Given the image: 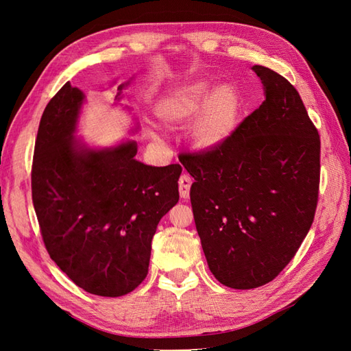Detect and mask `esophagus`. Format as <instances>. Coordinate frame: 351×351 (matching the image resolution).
Returning <instances> with one entry per match:
<instances>
[{
	"label": "esophagus",
	"mask_w": 351,
	"mask_h": 351,
	"mask_svg": "<svg viewBox=\"0 0 351 351\" xmlns=\"http://www.w3.org/2000/svg\"><path fill=\"white\" fill-rule=\"evenodd\" d=\"M193 180L190 178L187 174H183L178 180V190H180V196L183 199H189L190 196V187H192Z\"/></svg>",
	"instance_id": "obj_1"
}]
</instances>
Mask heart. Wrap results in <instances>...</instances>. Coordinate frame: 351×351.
Returning a JSON list of instances; mask_svg holds the SVG:
<instances>
[{
    "instance_id": "1",
    "label": "heart",
    "mask_w": 351,
    "mask_h": 351,
    "mask_svg": "<svg viewBox=\"0 0 351 351\" xmlns=\"http://www.w3.org/2000/svg\"><path fill=\"white\" fill-rule=\"evenodd\" d=\"M237 97L234 90L221 84L209 92L206 80L186 83L167 92L155 105V114L169 130L182 129L187 123L189 136L200 151L218 147L234 129L237 119ZM156 142L161 136L152 132Z\"/></svg>"
}]
</instances>
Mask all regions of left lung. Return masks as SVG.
Returning a JSON list of instances; mask_svg holds the SVG:
<instances>
[{
	"mask_svg": "<svg viewBox=\"0 0 351 351\" xmlns=\"http://www.w3.org/2000/svg\"><path fill=\"white\" fill-rule=\"evenodd\" d=\"M265 101L212 151L183 154L195 178L193 217L208 267L230 289L272 281L313 222L321 141L299 92L263 66Z\"/></svg>",
	"mask_w": 351,
	"mask_h": 351,
	"instance_id": "8db88e82",
	"label": "left lung"
}]
</instances>
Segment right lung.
I'll return each mask as SVG.
<instances>
[{"instance_id": "1", "label": "right lung", "mask_w": 351, "mask_h": 351, "mask_svg": "<svg viewBox=\"0 0 351 351\" xmlns=\"http://www.w3.org/2000/svg\"><path fill=\"white\" fill-rule=\"evenodd\" d=\"M129 83L120 84L115 101ZM84 93L67 82L39 123L32 199L51 259L90 294L120 297L147 275L158 222L178 202L182 167L146 165L137 143L76 137Z\"/></svg>"}]
</instances>
